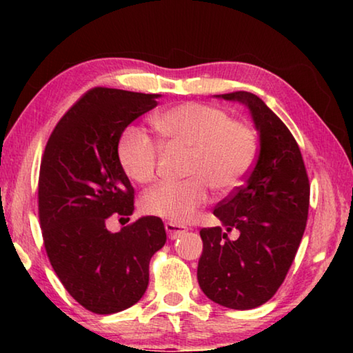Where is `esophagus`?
I'll use <instances>...</instances> for the list:
<instances>
[{
    "label": "esophagus",
    "instance_id": "obj_1",
    "mask_svg": "<svg viewBox=\"0 0 353 353\" xmlns=\"http://www.w3.org/2000/svg\"><path fill=\"white\" fill-rule=\"evenodd\" d=\"M165 230L171 240H176V238H179L187 232V227L177 223H165Z\"/></svg>",
    "mask_w": 353,
    "mask_h": 353
}]
</instances>
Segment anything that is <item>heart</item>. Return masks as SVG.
<instances>
[{
  "mask_svg": "<svg viewBox=\"0 0 353 353\" xmlns=\"http://www.w3.org/2000/svg\"><path fill=\"white\" fill-rule=\"evenodd\" d=\"M160 135L172 145L188 148L182 182H162L141 196V210L187 223L210 199V187L221 194L236 190L252 170L256 140L246 124L232 121L218 107L185 103L170 107L152 118ZM118 162L130 181L151 182L159 163V146L137 128L123 132Z\"/></svg>",
  "mask_w": 353,
  "mask_h": 353,
  "instance_id": "obj_1",
  "label": "heart"
}]
</instances>
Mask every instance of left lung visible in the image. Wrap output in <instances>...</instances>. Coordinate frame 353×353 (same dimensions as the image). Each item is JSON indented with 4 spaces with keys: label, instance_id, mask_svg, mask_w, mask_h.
I'll return each mask as SVG.
<instances>
[{
    "label": "left lung",
    "instance_id": "left-lung-1",
    "mask_svg": "<svg viewBox=\"0 0 353 353\" xmlns=\"http://www.w3.org/2000/svg\"><path fill=\"white\" fill-rule=\"evenodd\" d=\"M248 107L260 151L246 182L221 201V225L202 229L198 282L210 301L232 310L263 305L283 283L305 232L310 183L301 149L282 119L249 92L214 94ZM239 230L236 241L226 236Z\"/></svg>",
    "mask_w": 353,
    "mask_h": 353
}]
</instances>
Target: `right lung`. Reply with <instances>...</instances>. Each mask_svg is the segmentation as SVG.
I'll return each instance as SVG.
<instances>
[{"label": "right lung", "instance_id": "add662e5", "mask_svg": "<svg viewBox=\"0 0 353 353\" xmlns=\"http://www.w3.org/2000/svg\"><path fill=\"white\" fill-rule=\"evenodd\" d=\"M160 97L92 88L57 123L41 159L39 216L48 259L65 290L97 314L140 301L151 256L166 241L157 216H143L117 234L105 225L112 214L134 213V188L119 166L118 143Z\"/></svg>", "mask_w": 353, "mask_h": 353}]
</instances>
